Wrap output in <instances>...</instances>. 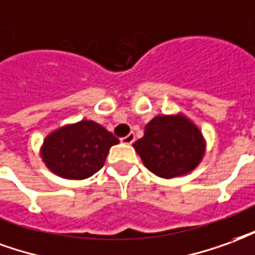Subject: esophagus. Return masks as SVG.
Returning <instances> with one entry per match:
<instances>
[{
    "instance_id": "34e87169",
    "label": "esophagus",
    "mask_w": 255,
    "mask_h": 255,
    "mask_svg": "<svg viewBox=\"0 0 255 255\" xmlns=\"http://www.w3.org/2000/svg\"><path fill=\"white\" fill-rule=\"evenodd\" d=\"M134 140H135L134 133H130V134H128L126 137H122V138H121V141H122L124 144H133Z\"/></svg>"
}]
</instances>
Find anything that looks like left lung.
I'll list each match as a JSON object with an SVG mask.
<instances>
[{
	"instance_id": "1",
	"label": "left lung",
	"mask_w": 255,
	"mask_h": 255,
	"mask_svg": "<svg viewBox=\"0 0 255 255\" xmlns=\"http://www.w3.org/2000/svg\"><path fill=\"white\" fill-rule=\"evenodd\" d=\"M133 146L146 168L161 178L194 170L205 149L200 130L182 115L153 118Z\"/></svg>"
}]
</instances>
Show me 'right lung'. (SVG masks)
<instances>
[{"instance_id":"right-lung-1","label":"right lung","mask_w":255,"mask_h":255,"mask_svg":"<svg viewBox=\"0 0 255 255\" xmlns=\"http://www.w3.org/2000/svg\"><path fill=\"white\" fill-rule=\"evenodd\" d=\"M120 140L94 121H81L54 131L44 140L42 157L54 174L85 179L103 167L110 148Z\"/></svg>"}]
</instances>
